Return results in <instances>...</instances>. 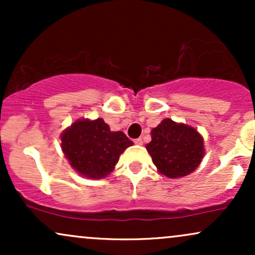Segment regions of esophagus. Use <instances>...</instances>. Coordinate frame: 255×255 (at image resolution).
<instances>
[{
    "instance_id": "34e87169",
    "label": "esophagus",
    "mask_w": 255,
    "mask_h": 255,
    "mask_svg": "<svg viewBox=\"0 0 255 255\" xmlns=\"http://www.w3.org/2000/svg\"><path fill=\"white\" fill-rule=\"evenodd\" d=\"M134 142H135L136 145H142V137H137V139L134 140Z\"/></svg>"
}]
</instances>
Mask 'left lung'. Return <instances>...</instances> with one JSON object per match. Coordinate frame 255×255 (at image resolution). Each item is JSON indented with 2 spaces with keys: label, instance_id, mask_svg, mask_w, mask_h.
<instances>
[{
  "label": "left lung",
  "instance_id": "1",
  "mask_svg": "<svg viewBox=\"0 0 255 255\" xmlns=\"http://www.w3.org/2000/svg\"><path fill=\"white\" fill-rule=\"evenodd\" d=\"M151 135L146 148L160 174L170 178L182 177L200 164L204 142L194 128L165 119L152 129Z\"/></svg>",
  "mask_w": 255,
  "mask_h": 255
}]
</instances>
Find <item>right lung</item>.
<instances>
[{
  "label": "right lung",
  "mask_w": 255,
  "mask_h": 255,
  "mask_svg": "<svg viewBox=\"0 0 255 255\" xmlns=\"http://www.w3.org/2000/svg\"><path fill=\"white\" fill-rule=\"evenodd\" d=\"M62 151L79 174L102 178L113 171L120 154L133 142L124 131H111L103 119L74 122L61 136Z\"/></svg>",
  "instance_id": "1"
}]
</instances>
